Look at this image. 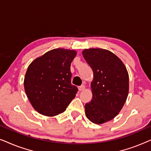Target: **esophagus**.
Wrapping results in <instances>:
<instances>
[{"instance_id":"1","label":"esophagus","mask_w":151,"mask_h":151,"mask_svg":"<svg viewBox=\"0 0 151 151\" xmlns=\"http://www.w3.org/2000/svg\"><path fill=\"white\" fill-rule=\"evenodd\" d=\"M78 88H79L80 91H83V90H84V88H85V86H84V84H82V85L80 86L79 87H78Z\"/></svg>"}]
</instances>
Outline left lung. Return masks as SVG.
Masks as SVG:
<instances>
[{
    "label": "left lung",
    "mask_w": 151,
    "mask_h": 151,
    "mask_svg": "<svg viewBox=\"0 0 151 151\" xmlns=\"http://www.w3.org/2000/svg\"><path fill=\"white\" fill-rule=\"evenodd\" d=\"M82 54L93 71L91 83L93 98L85 104V114L100 124L114 118L127 100L129 74L121 60L103 49H84Z\"/></svg>",
    "instance_id": "left-lung-1"
}]
</instances>
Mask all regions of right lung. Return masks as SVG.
<instances>
[{
	"instance_id": "obj_1",
	"label": "right lung",
	"mask_w": 151,
	"mask_h": 151,
	"mask_svg": "<svg viewBox=\"0 0 151 151\" xmlns=\"http://www.w3.org/2000/svg\"><path fill=\"white\" fill-rule=\"evenodd\" d=\"M76 51L55 49L34 60L27 70L24 91L32 106L40 114L54 116L63 113L76 97L71 84V63Z\"/></svg>"
}]
</instances>
